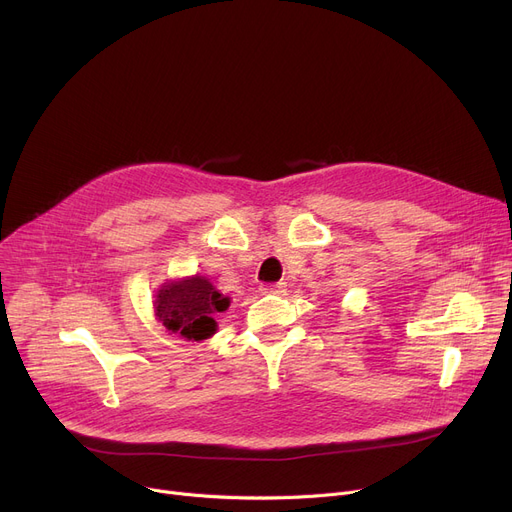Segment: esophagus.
Returning a JSON list of instances; mask_svg holds the SVG:
<instances>
[{
	"mask_svg": "<svg viewBox=\"0 0 512 512\" xmlns=\"http://www.w3.org/2000/svg\"><path fill=\"white\" fill-rule=\"evenodd\" d=\"M261 292H263V294H278V297H282V294L286 292V284H284V282L263 284V286H261Z\"/></svg>",
	"mask_w": 512,
	"mask_h": 512,
	"instance_id": "esophagus-1",
	"label": "esophagus"
}]
</instances>
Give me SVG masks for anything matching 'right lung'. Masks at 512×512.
Returning <instances> with one entry per match:
<instances>
[{
    "label": "right lung",
    "mask_w": 512,
    "mask_h": 512,
    "mask_svg": "<svg viewBox=\"0 0 512 512\" xmlns=\"http://www.w3.org/2000/svg\"><path fill=\"white\" fill-rule=\"evenodd\" d=\"M228 307L230 299L199 274L166 280L153 297V315L157 324L170 336L193 342L211 338L218 330V321L213 315Z\"/></svg>",
    "instance_id": "add662e5"
}]
</instances>
